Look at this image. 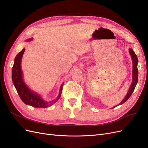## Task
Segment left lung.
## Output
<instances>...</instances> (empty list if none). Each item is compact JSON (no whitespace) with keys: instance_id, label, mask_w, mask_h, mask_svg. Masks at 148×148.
I'll use <instances>...</instances> for the list:
<instances>
[{"instance_id":"obj_1","label":"left lung","mask_w":148,"mask_h":148,"mask_svg":"<svg viewBox=\"0 0 148 148\" xmlns=\"http://www.w3.org/2000/svg\"><path fill=\"white\" fill-rule=\"evenodd\" d=\"M129 52L130 53L132 59L133 60V80H132V83L130 88L129 89V91L127 93V95H126V96L125 97L124 99L121 102L120 104L117 106L121 105L123 104L125 102H126L128 99L129 97L131 96V95H132L133 92L135 90V88L136 87V85L138 83V68H137V65L138 63V57L136 56V55L135 54V53L134 52V51H133L132 49H129ZM115 107H117V106L114 107L113 108H115Z\"/></svg>"}]
</instances>
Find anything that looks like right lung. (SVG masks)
I'll return each instance as SVG.
<instances>
[{"label": "right lung", "mask_w": 148, "mask_h": 148, "mask_svg": "<svg viewBox=\"0 0 148 148\" xmlns=\"http://www.w3.org/2000/svg\"><path fill=\"white\" fill-rule=\"evenodd\" d=\"M31 39H32V38L28 39V41H31ZM25 50V49H23L21 52L18 53L15 58L14 64H13L12 71L13 83L14 84L20 99L25 104L33 106L34 107H37V108H46V107H48L54 104L55 102L59 100L62 94L63 84H62L60 87V92L57 97L55 100L50 102L45 101L37 93L30 90L24 83L23 76H22L23 73H22L21 69V61Z\"/></svg>", "instance_id": "right-lung-1"}]
</instances>
